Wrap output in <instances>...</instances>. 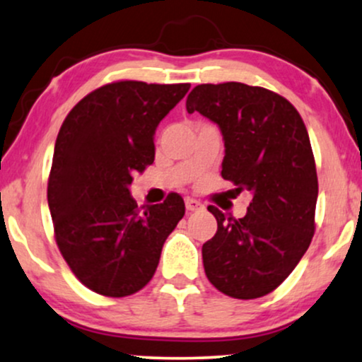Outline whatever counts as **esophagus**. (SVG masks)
<instances>
[{"instance_id": "esophagus-1", "label": "esophagus", "mask_w": 362, "mask_h": 362, "mask_svg": "<svg viewBox=\"0 0 362 362\" xmlns=\"http://www.w3.org/2000/svg\"><path fill=\"white\" fill-rule=\"evenodd\" d=\"M202 208H203V205L198 202V199L186 198V210L188 211H198V210H202Z\"/></svg>"}]
</instances>
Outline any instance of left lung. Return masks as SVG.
Instances as JSON below:
<instances>
[{
  "label": "left lung",
  "instance_id": "obj_1",
  "mask_svg": "<svg viewBox=\"0 0 362 362\" xmlns=\"http://www.w3.org/2000/svg\"><path fill=\"white\" fill-rule=\"evenodd\" d=\"M186 110L220 127L222 177L252 194L242 218L208 206L218 228L202 249L206 278L232 298H261L290 276L315 233L318 180L307 127L286 98L244 83L198 84Z\"/></svg>",
  "mask_w": 362,
  "mask_h": 362
}]
</instances>
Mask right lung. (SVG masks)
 I'll list each match as a JSON object with an SVG mask.
<instances>
[{"label":"right lung","mask_w":362,"mask_h":362,"mask_svg":"<svg viewBox=\"0 0 362 362\" xmlns=\"http://www.w3.org/2000/svg\"><path fill=\"white\" fill-rule=\"evenodd\" d=\"M188 89L115 81L84 96L59 130L47 186L55 242L76 278L98 295L142 290L185 215L177 193L139 208L129 186L154 163L157 125Z\"/></svg>","instance_id":"1"}]
</instances>
